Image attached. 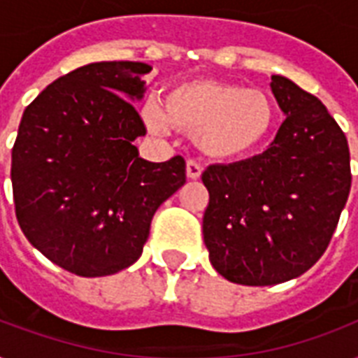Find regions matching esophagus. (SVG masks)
I'll return each instance as SVG.
<instances>
[{
    "label": "esophagus",
    "mask_w": 358,
    "mask_h": 358,
    "mask_svg": "<svg viewBox=\"0 0 358 358\" xmlns=\"http://www.w3.org/2000/svg\"><path fill=\"white\" fill-rule=\"evenodd\" d=\"M185 174H187V178L189 180L201 178V174H202L201 163L193 162V159H187V163H185Z\"/></svg>",
    "instance_id": "esophagus-1"
}]
</instances>
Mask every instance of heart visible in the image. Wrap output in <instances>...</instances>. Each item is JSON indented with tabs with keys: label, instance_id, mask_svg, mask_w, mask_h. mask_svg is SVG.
Listing matches in <instances>:
<instances>
[{
	"label": "heart",
	"instance_id": "1",
	"mask_svg": "<svg viewBox=\"0 0 358 358\" xmlns=\"http://www.w3.org/2000/svg\"><path fill=\"white\" fill-rule=\"evenodd\" d=\"M146 126L167 134L171 124L195 135L196 145L215 159L249 156L266 145L277 128L278 109L269 92L245 89L238 83L193 80L173 87L163 109L148 103L143 111Z\"/></svg>",
	"mask_w": 358,
	"mask_h": 358
}]
</instances>
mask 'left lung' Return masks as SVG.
Masks as SVG:
<instances>
[{
    "label": "left lung",
    "instance_id": "obj_1",
    "mask_svg": "<svg viewBox=\"0 0 358 358\" xmlns=\"http://www.w3.org/2000/svg\"><path fill=\"white\" fill-rule=\"evenodd\" d=\"M271 91L286 120L269 148L202 173L210 262L245 286L308 271L327 249L351 189L350 146L327 108L282 76H271Z\"/></svg>",
    "mask_w": 358,
    "mask_h": 358
}]
</instances>
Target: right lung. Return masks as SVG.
<instances>
[{
    "label": "right lung",
    "mask_w": 358,
    "mask_h": 358,
    "mask_svg": "<svg viewBox=\"0 0 358 358\" xmlns=\"http://www.w3.org/2000/svg\"><path fill=\"white\" fill-rule=\"evenodd\" d=\"M152 66L91 63L61 76L25 108L13 146L16 219L48 260L80 277L126 269L143 252L154 213L185 184L182 156L152 163L131 102Z\"/></svg>",
    "instance_id": "obj_1"
}]
</instances>
